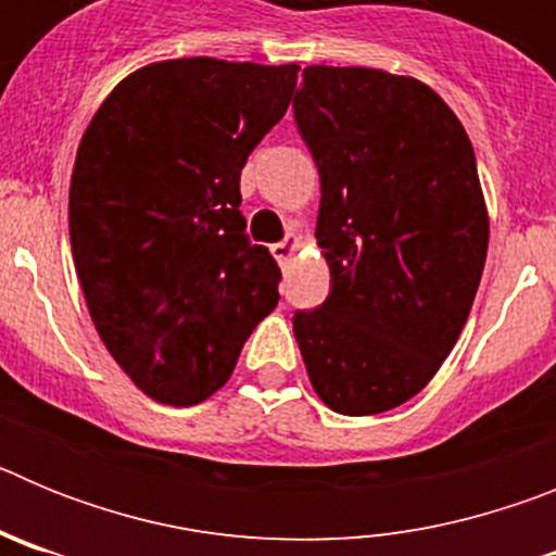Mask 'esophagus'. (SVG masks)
Segmentation results:
<instances>
[{
    "instance_id": "obj_1",
    "label": "esophagus",
    "mask_w": 556,
    "mask_h": 556,
    "mask_svg": "<svg viewBox=\"0 0 556 556\" xmlns=\"http://www.w3.org/2000/svg\"><path fill=\"white\" fill-rule=\"evenodd\" d=\"M298 248H301V242H298V236H287V239H283V242H278V244H273V248H269V250H273V255H275V258H278V262H289V258H292V255H294V250H298Z\"/></svg>"
}]
</instances>
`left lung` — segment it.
I'll list each match as a JSON object with an SVG mask.
<instances>
[{"instance_id": "8db88e82", "label": "left lung", "mask_w": 556, "mask_h": 556, "mask_svg": "<svg viewBox=\"0 0 556 556\" xmlns=\"http://www.w3.org/2000/svg\"><path fill=\"white\" fill-rule=\"evenodd\" d=\"M292 108L331 269L294 339L323 404L378 415L429 384L468 323L490 239L473 144L443 97L384 68L306 66Z\"/></svg>"}]
</instances>
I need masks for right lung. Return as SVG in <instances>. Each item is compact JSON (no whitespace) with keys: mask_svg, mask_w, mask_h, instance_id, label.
Wrapping results in <instances>:
<instances>
[{"mask_svg":"<svg viewBox=\"0 0 556 556\" xmlns=\"http://www.w3.org/2000/svg\"><path fill=\"white\" fill-rule=\"evenodd\" d=\"M298 63L175 58L113 88L77 147L68 236L88 314L152 401L194 406L278 303L239 178L292 100Z\"/></svg>","mask_w":556,"mask_h":556,"instance_id":"add662e5","label":"right lung"}]
</instances>
